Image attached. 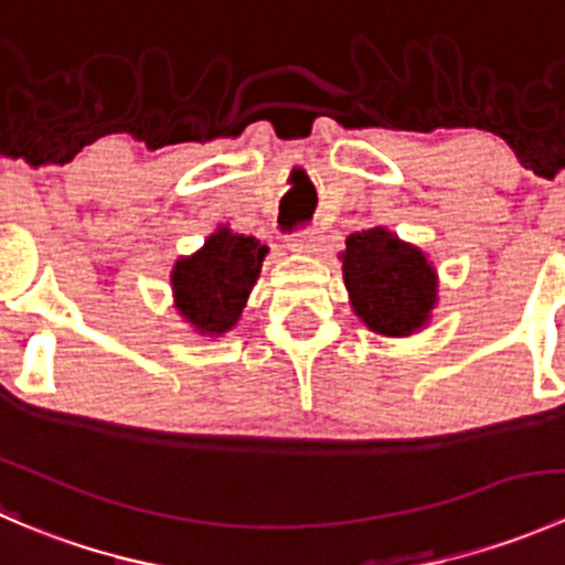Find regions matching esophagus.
<instances>
[{"mask_svg":"<svg viewBox=\"0 0 565 565\" xmlns=\"http://www.w3.org/2000/svg\"><path fill=\"white\" fill-rule=\"evenodd\" d=\"M319 241H322V235H319L317 230H300L289 237L287 246L289 250H295V254H315L319 248Z\"/></svg>","mask_w":565,"mask_h":565,"instance_id":"esophagus-1","label":"esophagus"}]
</instances>
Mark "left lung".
Instances as JSON below:
<instances>
[{
    "mask_svg": "<svg viewBox=\"0 0 565 565\" xmlns=\"http://www.w3.org/2000/svg\"><path fill=\"white\" fill-rule=\"evenodd\" d=\"M341 273L352 311L374 333L402 339L429 322L437 303V270L424 250L398 241L385 226L347 237Z\"/></svg>",
    "mask_w": 565,
    "mask_h": 565,
    "instance_id": "obj_1",
    "label": "left lung"
}]
</instances>
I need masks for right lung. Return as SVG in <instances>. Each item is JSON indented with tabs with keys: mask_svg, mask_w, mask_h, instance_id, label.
<instances>
[{
	"mask_svg": "<svg viewBox=\"0 0 565 565\" xmlns=\"http://www.w3.org/2000/svg\"><path fill=\"white\" fill-rule=\"evenodd\" d=\"M267 246L218 226L191 256L174 262V306L199 335H224L241 319Z\"/></svg>",
	"mask_w": 565,
	"mask_h": 565,
	"instance_id": "obj_1",
	"label": "right lung"
}]
</instances>
